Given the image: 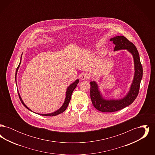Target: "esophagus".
I'll return each mask as SVG.
<instances>
[{
  "instance_id": "esophagus-1",
  "label": "esophagus",
  "mask_w": 155,
  "mask_h": 155,
  "mask_svg": "<svg viewBox=\"0 0 155 155\" xmlns=\"http://www.w3.org/2000/svg\"><path fill=\"white\" fill-rule=\"evenodd\" d=\"M80 78H81V80H85L86 79H88L89 77L88 75L83 73V74H81Z\"/></svg>"
}]
</instances>
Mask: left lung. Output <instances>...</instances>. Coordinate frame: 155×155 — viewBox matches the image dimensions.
I'll return each mask as SVG.
<instances>
[{
  "mask_svg": "<svg viewBox=\"0 0 155 155\" xmlns=\"http://www.w3.org/2000/svg\"><path fill=\"white\" fill-rule=\"evenodd\" d=\"M116 45L114 51L127 50L130 52L134 59V74L132 84L124 97L119 99H107L103 97L96 81L90 82V95L92 103L97 110L102 112H114L123 109L130 105L138 95L140 81L143 75V69L140 63L139 53L132 42L124 36H116L110 39Z\"/></svg>",
  "mask_w": 155,
  "mask_h": 155,
  "instance_id": "obj_1",
  "label": "left lung"
}]
</instances>
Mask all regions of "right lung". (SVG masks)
<instances>
[{
    "label": "right lung",
    "instance_id": "1",
    "mask_svg": "<svg viewBox=\"0 0 155 155\" xmlns=\"http://www.w3.org/2000/svg\"><path fill=\"white\" fill-rule=\"evenodd\" d=\"M22 54H21V55H22ZM21 62V60H20V64H19V65H18V66L17 67V69H16V71H15V82H16V85H17V81H16L17 74L18 70V68H19V67H20V66ZM78 82H79V80L77 79V80H76L75 81H74L73 83L71 84L67 87L66 90V97H65L64 102V103L63 104V105L60 107V108H59L58 110L55 111H54V112H53V113H48V114H39V113H37V114H39V115L44 116H54L58 115L59 114H60V113H63V111H64L66 109L67 107V106H68V104H69V102H70V100H71L72 93H73L74 89L77 86V84H78ZM18 96H19L20 99L21 103H22V104H23L27 109H28L29 110L32 111L30 109H29V108L26 106V104H25V103H24V102L22 101V99H21V96H20L19 92H18ZM34 113H35V112H34Z\"/></svg>",
    "mask_w": 155,
    "mask_h": 155
}]
</instances>
